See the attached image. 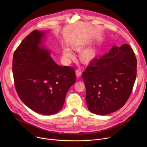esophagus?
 I'll use <instances>...</instances> for the list:
<instances>
[{"instance_id":"obj_1","label":"esophagus","mask_w":147,"mask_h":147,"mask_svg":"<svg viewBox=\"0 0 147 147\" xmlns=\"http://www.w3.org/2000/svg\"><path fill=\"white\" fill-rule=\"evenodd\" d=\"M82 71L80 68H78V69H76V76L78 77V78H79V77L82 75Z\"/></svg>"}]
</instances>
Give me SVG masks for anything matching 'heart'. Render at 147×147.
<instances>
[{"instance_id": "b5f03b06", "label": "heart", "mask_w": 147, "mask_h": 147, "mask_svg": "<svg viewBox=\"0 0 147 147\" xmlns=\"http://www.w3.org/2000/svg\"><path fill=\"white\" fill-rule=\"evenodd\" d=\"M63 54L64 57H65V58H70L73 56V54L72 53L71 51L67 48H65L63 49ZM93 57H94V52L93 51H87L85 52H83L81 54V57L83 60H89Z\"/></svg>"}]
</instances>
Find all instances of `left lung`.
Returning <instances> with one entry per match:
<instances>
[{
    "mask_svg": "<svg viewBox=\"0 0 147 147\" xmlns=\"http://www.w3.org/2000/svg\"><path fill=\"white\" fill-rule=\"evenodd\" d=\"M136 65L134 51L127 44L114 46L108 53L92 60L82 73L89 111L106 115L121 109L132 93Z\"/></svg>",
    "mask_w": 147,
    "mask_h": 147,
    "instance_id": "obj_1",
    "label": "left lung"
}]
</instances>
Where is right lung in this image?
Listing matches in <instances>:
<instances>
[{
  "mask_svg": "<svg viewBox=\"0 0 147 147\" xmlns=\"http://www.w3.org/2000/svg\"><path fill=\"white\" fill-rule=\"evenodd\" d=\"M45 34L34 30L23 39L13 53L12 73L21 101L37 113L52 115L63 107L76 77L74 68L57 64L41 45Z\"/></svg>",
  "mask_w": 147,
  "mask_h": 147,
  "instance_id": "add662e5",
  "label": "right lung"
}]
</instances>
